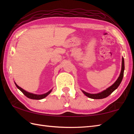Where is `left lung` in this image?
Here are the masks:
<instances>
[{"label":"left lung","mask_w":134,"mask_h":134,"mask_svg":"<svg viewBox=\"0 0 134 134\" xmlns=\"http://www.w3.org/2000/svg\"><path fill=\"white\" fill-rule=\"evenodd\" d=\"M124 58H122V64H121V72L120 74L119 78H118L117 80L113 83L112 86L109 87L106 90H105L102 92L97 93V94H90L85 92V91L82 90V92L84 93L85 96H86L89 98H92V99H102L104 98L107 97L108 96H109L111 93H112L113 91L115 90L120 85L121 82L123 79V75H124Z\"/></svg>","instance_id":"left-lung-1"}]
</instances>
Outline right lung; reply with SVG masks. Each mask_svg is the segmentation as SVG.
<instances>
[{"mask_svg":"<svg viewBox=\"0 0 134 134\" xmlns=\"http://www.w3.org/2000/svg\"><path fill=\"white\" fill-rule=\"evenodd\" d=\"M15 84L16 85V86L17 87V88H18V89H19L20 90H21V92L23 93V94L25 96H26L27 98H30V99H41L44 98L45 97H46L48 94H49L51 93V92H52V90H51L48 92L45 93V94H40V95H38V94H33V93L27 92H26V91H25V90H24L23 89H22L21 87H20L19 86H18V85L16 84L15 82Z\"/></svg>","mask_w":134,"mask_h":134,"instance_id":"1","label":"right lung"}]
</instances>
